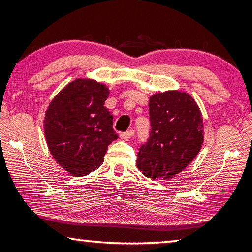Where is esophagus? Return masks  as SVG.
<instances>
[{
    "instance_id": "1",
    "label": "esophagus",
    "mask_w": 252,
    "mask_h": 252,
    "mask_svg": "<svg viewBox=\"0 0 252 252\" xmlns=\"http://www.w3.org/2000/svg\"><path fill=\"white\" fill-rule=\"evenodd\" d=\"M133 135H134V130H127L126 132H122L120 133V137L122 138V140H129V138H131Z\"/></svg>"
}]
</instances>
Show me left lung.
Listing matches in <instances>:
<instances>
[{
  "mask_svg": "<svg viewBox=\"0 0 252 252\" xmlns=\"http://www.w3.org/2000/svg\"><path fill=\"white\" fill-rule=\"evenodd\" d=\"M152 131L137 153V168L153 180H167L182 172L203 143L199 107L186 92L165 91L149 97Z\"/></svg>",
  "mask_w": 252,
  "mask_h": 252,
  "instance_id": "left-lung-1",
  "label": "left lung"
}]
</instances>
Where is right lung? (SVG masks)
Masks as SVG:
<instances>
[{"label": "right lung", "instance_id": "obj_1", "mask_svg": "<svg viewBox=\"0 0 252 252\" xmlns=\"http://www.w3.org/2000/svg\"><path fill=\"white\" fill-rule=\"evenodd\" d=\"M106 84L79 78L52 99L43 121L45 141L55 161L72 176L87 175L100 167L118 135L104 106Z\"/></svg>", "mask_w": 252, "mask_h": 252}]
</instances>
